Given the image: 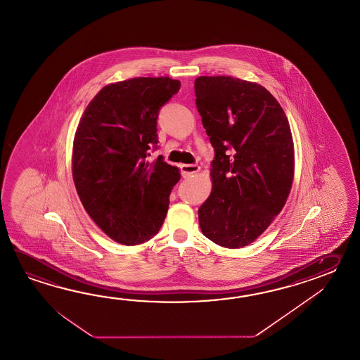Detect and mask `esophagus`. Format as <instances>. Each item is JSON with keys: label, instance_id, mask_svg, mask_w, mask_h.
Masks as SVG:
<instances>
[{"label": "esophagus", "instance_id": "obj_1", "mask_svg": "<svg viewBox=\"0 0 360 360\" xmlns=\"http://www.w3.org/2000/svg\"><path fill=\"white\" fill-rule=\"evenodd\" d=\"M180 169H181V174H183L184 177H189L193 174L198 172L199 166L198 165H181Z\"/></svg>", "mask_w": 360, "mask_h": 360}]
</instances>
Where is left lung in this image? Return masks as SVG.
<instances>
[{"mask_svg": "<svg viewBox=\"0 0 360 360\" xmlns=\"http://www.w3.org/2000/svg\"><path fill=\"white\" fill-rule=\"evenodd\" d=\"M194 91L214 150L212 191L199 207V226L216 245L240 248L268 229L288 198L295 169L291 127L261 84L203 76Z\"/></svg>", "mask_w": 360, "mask_h": 360, "instance_id": "obj_1", "label": "left lung"}]
</instances>
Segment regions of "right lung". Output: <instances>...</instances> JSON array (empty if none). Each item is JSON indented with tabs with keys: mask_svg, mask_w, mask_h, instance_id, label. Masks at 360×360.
<instances>
[{
	"mask_svg": "<svg viewBox=\"0 0 360 360\" xmlns=\"http://www.w3.org/2000/svg\"><path fill=\"white\" fill-rule=\"evenodd\" d=\"M180 90L169 77H139L103 87L84 109L73 143L72 172L92 220L121 245L155 236L180 180L158 149L161 108Z\"/></svg>",
	"mask_w": 360,
	"mask_h": 360,
	"instance_id": "add662e5",
	"label": "right lung"
}]
</instances>
